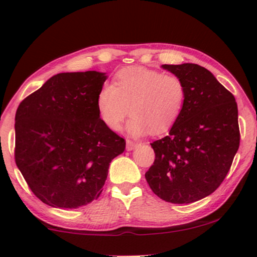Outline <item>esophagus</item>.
<instances>
[{"label":"esophagus","instance_id":"34e87169","mask_svg":"<svg viewBox=\"0 0 257 257\" xmlns=\"http://www.w3.org/2000/svg\"><path fill=\"white\" fill-rule=\"evenodd\" d=\"M138 146H139L138 143H134V141L132 140H126V150H128V151H133V150L137 149Z\"/></svg>","mask_w":257,"mask_h":257}]
</instances>
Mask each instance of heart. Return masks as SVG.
Instances as JSON below:
<instances>
[{
	"instance_id": "obj_1",
	"label": "heart",
	"mask_w": 257,
	"mask_h": 257,
	"mask_svg": "<svg viewBox=\"0 0 257 257\" xmlns=\"http://www.w3.org/2000/svg\"><path fill=\"white\" fill-rule=\"evenodd\" d=\"M186 101L184 81L173 73L128 67L117 73L113 85L105 84L96 96L100 118L117 131L129 111L126 132L134 137L161 134L178 122Z\"/></svg>"
}]
</instances>
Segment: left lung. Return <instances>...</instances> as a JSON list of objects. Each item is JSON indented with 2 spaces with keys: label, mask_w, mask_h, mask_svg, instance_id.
I'll return each mask as SVG.
<instances>
[{
  "label": "left lung",
  "mask_w": 257,
  "mask_h": 257,
  "mask_svg": "<svg viewBox=\"0 0 257 257\" xmlns=\"http://www.w3.org/2000/svg\"><path fill=\"white\" fill-rule=\"evenodd\" d=\"M162 67L184 81L186 101L169 134L151 144L156 158L145 178L161 199L188 204L213 193L226 178L239 147L238 107L205 67Z\"/></svg>",
  "instance_id": "8db88e82"
}]
</instances>
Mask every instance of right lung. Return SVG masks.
Returning <instances> with one entry per match:
<instances>
[{"label":"right lung","instance_id":"obj_1","mask_svg":"<svg viewBox=\"0 0 257 257\" xmlns=\"http://www.w3.org/2000/svg\"><path fill=\"white\" fill-rule=\"evenodd\" d=\"M107 78L98 71L63 72L20 102L16 163L47 205L77 209L98 199L124 139L100 118L96 96Z\"/></svg>","mask_w":257,"mask_h":257}]
</instances>
